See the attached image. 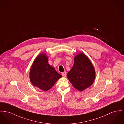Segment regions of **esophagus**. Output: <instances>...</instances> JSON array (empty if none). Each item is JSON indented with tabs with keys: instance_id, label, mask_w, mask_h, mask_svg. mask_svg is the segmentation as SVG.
Here are the masks:
<instances>
[{
	"instance_id": "1",
	"label": "esophagus",
	"mask_w": 124,
	"mask_h": 124,
	"mask_svg": "<svg viewBox=\"0 0 124 124\" xmlns=\"http://www.w3.org/2000/svg\"><path fill=\"white\" fill-rule=\"evenodd\" d=\"M62 76H63L64 77H66V75H67V73H66V72H63V73H62Z\"/></svg>"
}]
</instances>
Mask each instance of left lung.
Here are the masks:
<instances>
[{
	"label": "left lung",
	"instance_id": "left-lung-1",
	"mask_svg": "<svg viewBox=\"0 0 124 124\" xmlns=\"http://www.w3.org/2000/svg\"><path fill=\"white\" fill-rule=\"evenodd\" d=\"M67 76L76 89L83 91L93 84L95 72L90 59L82 53L75 57L73 67Z\"/></svg>",
	"mask_w": 124,
	"mask_h": 124
}]
</instances>
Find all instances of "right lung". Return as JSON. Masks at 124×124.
I'll return each instance as SVG.
<instances>
[{"label": "right lung", "instance_id": "1", "mask_svg": "<svg viewBox=\"0 0 124 124\" xmlns=\"http://www.w3.org/2000/svg\"><path fill=\"white\" fill-rule=\"evenodd\" d=\"M61 77L54 68L48 64V57L43 53L36 58L30 69L31 83L44 91L49 90Z\"/></svg>", "mask_w": 124, "mask_h": 124}]
</instances>
